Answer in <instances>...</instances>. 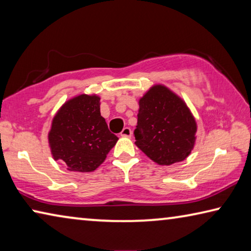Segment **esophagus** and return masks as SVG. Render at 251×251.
<instances>
[{
  "label": "esophagus",
  "mask_w": 251,
  "mask_h": 251,
  "mask_svg": "<svg viewBox=\"0 0 251 251\" xmlns=\"http://www.w3.org/2000/svg\"><path fill=\"white\" fill-rule=\"evenodd\" d=\"M121 136H123V137H130L131 130L129 127H125V128H123V130L121 131Z\"/></svg>",
  "instance_id": "esophagus-1"
}]
</instances>
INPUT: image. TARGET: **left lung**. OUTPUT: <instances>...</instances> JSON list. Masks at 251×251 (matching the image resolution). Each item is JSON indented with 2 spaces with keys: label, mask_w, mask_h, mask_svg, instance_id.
<instances>
[{
  "label": "left lung",
  "mask_w": 251,
  "mask_h": 251,
  "mask_svg": "<svg viewBox=\"0 0 251 251\" xmlns=\"http://www.w3.org/2000/svg\"><path fill=\"white\" fill-rule=\"evenodd\" d=\"M138 104L136 146L161 166L186 159L196 142L197 124L185 101L165 85L157 84Z\"/></svg>",
  "instance_id": "left-lung-1"
}]
</instances>
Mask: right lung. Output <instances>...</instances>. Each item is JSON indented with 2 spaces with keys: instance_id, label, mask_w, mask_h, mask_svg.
<instances>
[{
  "instance_id": "right-lung-1",
  "label": "right lung",
  "mask_w": 251,
  "mask_h": 251,
  "mask_svg": "<svg viewBox=\"0 0 251 251\" xmlns=\"http://www.w3.org/2000/svg\"><path fill=\"white\" fill-rule=\"evenodd\" d=\"M100 100L95 94L77 95L65 101L53 118L50 152L71 172L95 171L118 141L100 115Z\"/></svg>"
}]
</instances>
